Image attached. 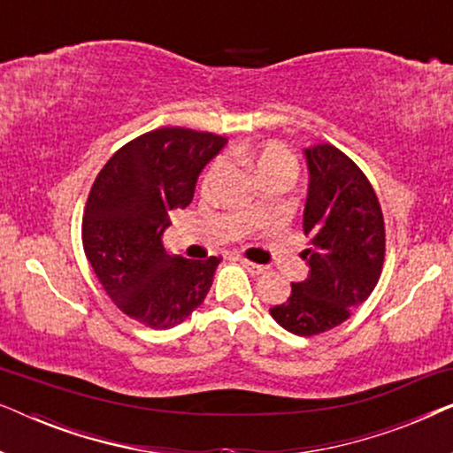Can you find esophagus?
I'll list each match as a JSON object with an SVG mask.
<instances>
[{
  "label": "esophagus",
  "instance_id": "34e87169",
  "mask_svg": "<svg viewBox=\"0 0 453 453\" xmlns=\"http://www.w3.org/2000/svg\"><path fill=\"white\" fill-rule=\"evenodd\" d=\"M241 264H243V268H247L251 272L253 276H259V274H264V265H259V264H253V262H250V259H241Z\"/></svg>",
  "mask_w": 453,
  "mask_h": 453
}]
</instances>
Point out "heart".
I'll return each mask as SVG.
<instances>
[{"mask_svg":"<svg viewBox=\"0 0 453 453\" xmlns=\"http://www.w3.org/2000/svg\"><path fill=\"white\" fill-rule=\"evenodd\" d=\"M228 158L239 160V163H245L247 166H251L253 173L262 179V181H268V179H293L296 175V165L295 154L288 150L284 144H278V142H268V144L262 146H233L231 150L226 152ZM222 169V158H216L212 165L208 166L206 173H203L202 185L208 188L210 183L219 177V173ZM250 214L253 219L262 216V206L259 203H253Z\"/></svg>","mask_w":453,"mask_h":453,"instance_id":"heart-1","label":"heart"}]
</instances>
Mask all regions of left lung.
Segmentation results:
<instances>
[{
  "label": "left lung",
  "instance_id": "8db88e82",
  "mask_svg": "<svg viewBox=\"0 0 453 453\" xmlns=\"http://www.w3.org/2000/svg\"><path fill=\"white\" fill-rule=\"evenodd\" d=\"M309 191L303 233L309 265L290 296L270 309L272 318L296 336H315L350 318L367 301L386 259V225L380 200L365 173L332 144L305 148Z\"/></svg>",
  "mask_w": 453,
  "mask_h": 453
}]
</instances>
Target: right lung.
I'll return each instance as SVG.
<instances>
[{
	"mask_svg": "<svg viewBox=\"0 0 453 453\" xmlns=\"http://www.w3.org/2000/svg\"><path fill=\"white\" fill-rule=\"evenodd\" d=\"M225 144L210 132L160 127L121 146L96 175L82 216L84 253L127 318L166 330L206 299L220 257L169 256L163 233Z\"/></svg>",
	"mask_w": 453,
	"mask_h": 453,
	"instance_id": "right-lung-1",
	"label": "right lung"
}]
</instances>
